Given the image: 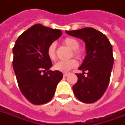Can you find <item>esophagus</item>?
<instances>
[{"label": "esophagus", "mask_w": 125, "mask_h": 125, "mask_svg": "<svg viewBox=\"0 0 125 125\" xmlns=\"http://www.w3.org/2000/svg\"><path fill=\"white\" fill-rule=\"evenodd\" d=\"M67 75H68V73H64V74H63V76H64L65 77H66Z\"/></svg>", "instance_id": "34e87169"}]
</instances>
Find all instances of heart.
I'll return each instance as SVG.
<instances>
[{
    "instance_id": "obj_1",
    "label": "heart",
    "mask_w": 125,
    "mask_h": 125,
    "mask_svg": "<svg viewBox=\"0 0 125 125\" xmlns=\"http://www.w3.org/2000/svg\"><path fill=\"white\" fill-rule=\"evenodd\" d=\"M63 43L67 46L73 50L74 55L78 58H81L83 55L81 51L78 49L79 48V43L74 38L67 37L63 40ZM47 55L49 58L51 60H55L56 59V46L54 43L51 44L47 48ZM77 65V61L74 58H72L67 60H60L58 61L55 65L54 69L61 72H67L71 69L74 68Z\"/></svg>"
}]
</instances>
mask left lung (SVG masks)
I'll return each instance as SVG.
<instances>
[{
	"label": "left lung",
	"mask_w": 125,
	"mask_h": 125,
	"mask_svg": "<svg viewBox=\"0 0 125 125\" xmlns=\"http://www.w3.org/2000/svg\"><path fill=\"white\" fill-rule=\"evenodd\" d=\"M71 36L85 42L87 55L76 74L78 81L72 87L76 97L84 103H94L103 96L108 88L113 65L112 45L105 35L93 28L67 31ZM87 75L84 76L85 72Z\"/></svg>",
	"instance_id": "left-lung-1"
}]
</instances>
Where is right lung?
<instances>
[{"label": "right lung", "instance_id": "1", "mask_svg": "<svg viewBox=\"0 0 125 125\" xmlns=\"http://www.w3.org/2000/svg\"><path fill=\"white\" fill-rule=\"evenodd\" d=\"M62 33L58 29L35 24L15 42L12 64L18 85L23 96L33 104L49 102L63 77L59 71L49 70L52 63L47 55L48 46Z\"/></svg>", "mask_w": 125, "mask_h": 125}]
</instances>
